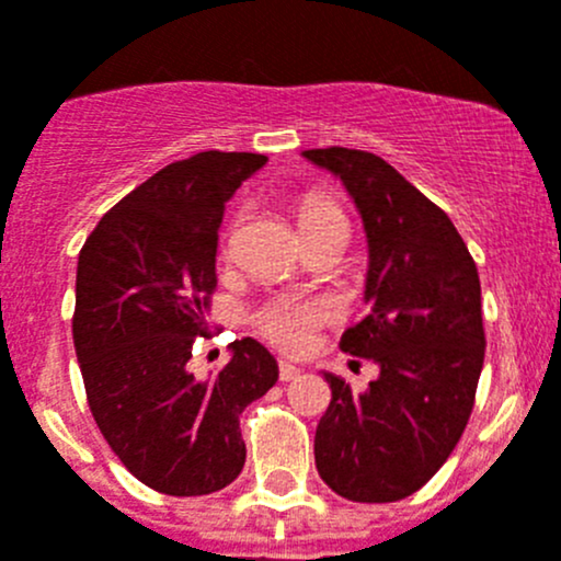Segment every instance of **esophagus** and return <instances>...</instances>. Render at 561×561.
<instances>
[{
	"instance_id": "esophagus-1",
	"label": "esophagus",
	"mask_w": 561,
	"mask_h": 561,
	"mask_svg": "<svg viewBox=\"0 0 561 561\" xmlns=\"http://www.w3.org/2000/svg\"><path fill=\"white\" fill-rule=\"evenodd\" d=\"M277 377H280V382H291L300 377V369L291 364H286V360H280V366H277Z\"/></svg>"
}]
</instances>
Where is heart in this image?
Listing matches in <instances>:
<instances>
[{"label": "heart", "instance_id": "heart-1", "mask_svg": "<svg viewBox=\"0 0 561 561\" xmlns=\"http://www.w3.org/2000/svg\"><path fill=\"white\" fill-rule=\"evenodd\" d=\"M242 222V215L233 217L226 228V237H222V248H228L231 242L233 231ZM300 222L302 231L306 228H317V226H328V222H346L344 211L339 209L330 201H308L300 211ZM339 308L330 297H291V295H280V297H270L261 306H255L253 322L255 333L272 344L275 350L286 352V355H302L313 346L317 341L319 330L324 328L328 322H333Z\"/></svg>", "mask_w": 561, "mask_h": 561}]
</instances>
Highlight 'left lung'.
Masks as SVG:
<instances>
[{
	"label": "left lung",
	"instance_id": "obj_1",
	"mask_svg": "<svg viewBox=\"0 0 561 561\" xmlns=\"http://www.w3.org/2000/svg\"><path fill=\"white\" fill-rule=\"evenodd\" d=\"M302 157L339 175L364 217L371 311L339 346L380 366L360 393L324 375L333 397L313 440L317 471L350 501H402L449 460L477 402L484 364L477 261L449 215L377 153L333 146Z\"/></svg>",
	"mask_w": 561,
	"mask_h": 561
}]
</instances>
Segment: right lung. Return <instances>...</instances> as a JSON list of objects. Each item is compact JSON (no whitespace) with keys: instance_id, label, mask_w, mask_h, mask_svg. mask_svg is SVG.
Wrapping results in <instances>:
<instances>
[{"instance_id":"right-lung-1","label":"right lung","mask_w":561,"mask_h":561,"mask_svg":"<svg viewBox=\"0 0 561 561\" xmlns=\"http://www.w3.org/2000/svg\"><path fill=\"white\" fill-rule=\"evenodd\" d=\"M264 153L204 151L168 164L99 220L77 266L71 330L88 408L115 457L164 495L217 493L239 477V415L277 382L253 339L211 380L190 371L209 339L217 228Z\"/></svg>"}]
</instances>
